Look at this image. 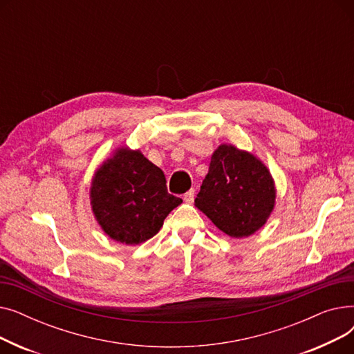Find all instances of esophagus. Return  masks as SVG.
Segmentation results:
<instances>
[{
    "instance_id": "1",
    "label": "esophagus",
    "mask_w": 354,
    "mask_h": 354,
    "mask_svg": "<svg viewBox=\"0 0 354 354\" xmlns=\"http://www.w3.org/2000/svg\"><path fill=\"white\" fill-rule=\"evenodd\" d=\"M194 196H195V189H191V191H188L187 194L183 195V201L191 203V202H194Z\"/></svg>"
}]
</instances>
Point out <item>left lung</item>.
<instances>
[{"label": "left lung", "instance_id": "1", "mask_svg": "<svg viewBox=\"0 0 354 354\" xmlns=\"http://www.w3.org/2000/svg\"><path fill=\"white\" fill-rule=\"evenodd\" d=\"M277 189L268 167L234 145H219L195 198V207L232 238L255 234L266 225Z\"/></svg>", "mask_w": 354, "mask_h": 354}]
</instances>
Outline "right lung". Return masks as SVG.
<instances>
[{
  "mask_svg": "<svg viewBox=\"0 0 354 354\" xmlns=\"http://www.w3.org/2000/svg\"><path fill=\"white\" fill-rule=\"evenodd\" d=\"M182 199L167 194L163 172L140 151L119 147L95 172L90 205L106 235L139 245L159 232Z\"/></svg>",
  "mask_w": 354,
  "mask_h": 354,
  "instance_id": "right-lung-1",
  "label": "right lung"
}]
</instances>
